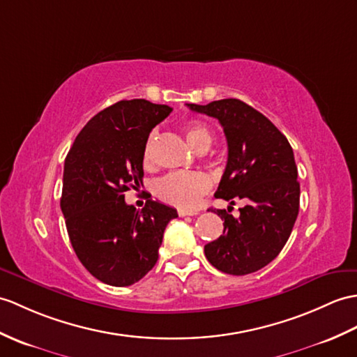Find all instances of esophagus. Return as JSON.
I'll use <instances>...</instances> for the list:
<instances>
[{"mask_svg":"<svg viewBox=\"0 0 357 357\" xmlns=\"http://www.w3.org/2000/svg\"><path fill=\"white\" fill-rule=\"evenodd\" d=\"M178 214H179V218H184V216H195V214H197V213H193V211H188V210H182V208H179V210H178Z\"/></svg>","mask_w":357,"mask_h":357,"instance_id":"esophagus-1","label":"esophagus"}]
</instances>
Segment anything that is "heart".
<instances>
[{
    "label": "heart",
    "mask_w": 357,
    "mask_h": 357,
    "mask_svg": "<svg viewBox=\"0 0 357 357\" xmlns=\"http://www.w3.org/2000/svg\"><path fill=\"white\" fill-rule=\"evenodd\" d=\"M185 135L188 143L197 152L208 151L213 143V132L202 121H188L185 126ZM156 138V132H151L147 137L144 147H143V162L151 165L152 162V149ZM211 187L210 178L202 172H175L162 176L155 182L153 193L161 199L162 202L179 206L184 210H192L197 205L199 199L205 193H208Z\"/></svg>",
    "instance_id": "1"
}]
</instances>
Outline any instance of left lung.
<instances>
[{
	"label": "left lung",
	"instance_id": "8db88e82",
	"mask_svg": "<svg viewBox=\"0 0 357 357\" xmlns=\"http://www.w3.org/2000/svg\"><path fill=\"white\" fill-rule=\"evenodd\" d=\"M187 106L218 119L225 132L228 161L214 196L246 204L238 218L229 208L214 210L225 220L223 234L204 246L205 257L229 275L252 273L275 259L295 225L300 182L294 151L269 119L238 98Z\"/></svg>",
	"mask_w": 357,
	"mask_h": 357
}]
</instances>
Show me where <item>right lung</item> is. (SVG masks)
I'll return each instance as SVG.
<instances>
[{"label": "right lung", "instance_id": "add662e5", "mask_svg": "<svg viewBox=\"0 0 357 357\" xmlns=\"http://www.w3.org/2000/svg\"><path fill=\"white\" fill-rule=\"evenodd\" d=\"M172 112L144 98L121 100L91 119L74 139L63 165L61 208L77 259L102 283H137L158 260L172 206L149 199L137 211L124 192L143 184V147Z\"/></svg>", "mask_w": 357, "mask_h": 357}]
</instances>
